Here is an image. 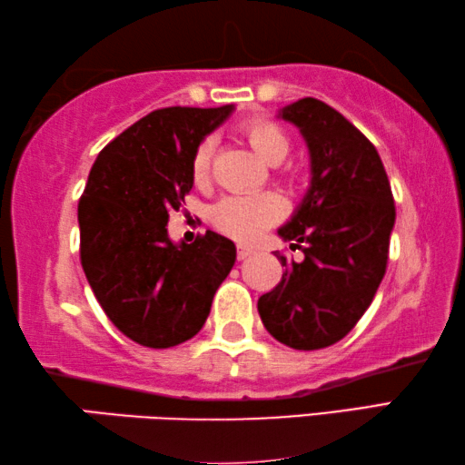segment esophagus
Returning <instances> with one entry per match:
<instances>
[{
    "instance_id": "esophagus-1",
    "label": "esophagus",
    "mask_w": 465,
    "mask_h": 465,
    "mask_svg": "<svg viewBox=\"0 0 465 465\" xmlns=\"http://www.w3.org/2000/svg\"><path fill=\"white\" fill-rule=\"evenodd\" d=\"M253 253H255L253 247H247V245H239V247H237L239 260H247V257H251Z\"/></svg>"
}]
</instances>
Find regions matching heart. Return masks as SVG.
I'll list each match as a JSON object with an SVG mask.
<instances>
[{"instance_id":"b5f03b06","label":"heart","mask_w":465,"mask_h":465,"mask_svg":"<svg viewBox=\"0 0 465 465\" xmlns=\"http://www.w3.org/2000/svg\"><path fill=\"white\" fill-rule=\"evenodd\" d=\"M255 154L268 164H278L288 154V135L282 127L272 119L255 117L245 121L239 127ZM212 140L202 142L197 146L192 163V173L195 181H203L210 169ZM280 205L272 195H226L212 208V223L224 234L239 241H251L278 216Z\"/></svg>"}]
</instances>
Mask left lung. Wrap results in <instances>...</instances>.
<instances>
[{
    "label": "left lung",
    "instance_id": "left-lung-1",
    "mask_svg": "<svg viewBox=\"0 0 465 465\" xmlns=\"http://www.w3.org/2000/svg\"><path fill=\"white\" fill-rule=\"evenodd\" d=\"M299 127L311 156V187L278 228L302 262L257 301L273 338L294 350L336 344L359 323L385 276L395 205L377 148L336 109L301 98L280 111Z\"/></svg>",
    "mask_w": 465,
    "mask_h": 465
}]
</instances>
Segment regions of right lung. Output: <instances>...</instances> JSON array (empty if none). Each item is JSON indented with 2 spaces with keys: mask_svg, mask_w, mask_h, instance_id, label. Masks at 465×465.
I'll list each match as a JSON object with an SVG mask.
<instances>
[{
  "mask_svg": "<svg viewBox=\"0 0 465 465\" xmlns=\"http://www.w3.org/2000/svg\"><path fill=\"white\" fill-rule=\"evenodd\" d=\"M234 111L166 106L148 113L101 150L78 203L80 260L113 325L146 348L193 338L232 270L231 239L205 231L173 242L169 212L193 187L197 146Z\"/></svg>",
  "mask_w": 465,
  "mask_h": 465,
  "instance_id": "1",
  "label": "right lung"
}]
</instances>
